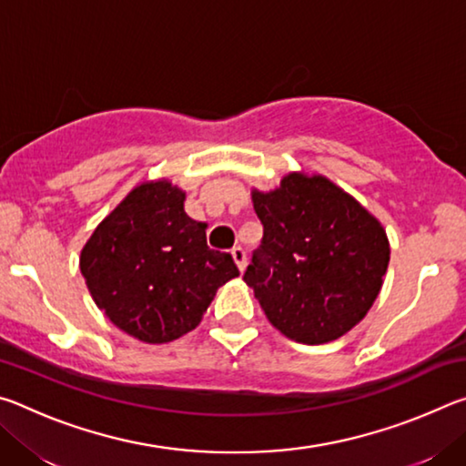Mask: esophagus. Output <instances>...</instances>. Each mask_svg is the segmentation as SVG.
Returning <instances> with one entry per match:
<instances>
[{"instance_id": "esophagus-1", "label": "esophagus", "mask_w": 466, "mask_h": 466, "mask_svg": "<svg viewBox=\"0 0 466 466\" xmlns=\"http://www.w3.org/2000/svg\"><path fill=\"white\" fill-rule=\"evenodd\" d=\"M232 258L236 267H238V271L242 273L244 267H247V252H244L240 247L238 248H232Z\"/></svg>"}]
</instances>
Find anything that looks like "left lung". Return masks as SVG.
I'll list each match as a JSON object with an SVG mask.
<instances>
[{
  "mask_svg": "<svg viewBox=\"0 0 466 466\" xmlns=\"http://www.w3.org/2000/svg\"><path fill=\"white\" fill-rule=\"evenodd\" d=\"M250 197L263 242L244 281L267 320L304 345L350 333L382 289L390 261L382 224L333 180L302 170Z\"/></svg>",
  "mask_w": 466,
  "mask_h": 466,
  "instance_id": "1",
  "label": "left lung"
}]
</instances>
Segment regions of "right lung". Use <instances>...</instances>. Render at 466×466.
<instances>
[{
	"instance_id": "right-lung-1",
	"label": "right lung",
	"mask_w": 466,
	"mask_h": 466,
	"mask_svg": "<svg viewBox=\"0 0 466 466\" xmlns=\"http://www.w3.org/2000/svg\"><path fill=\"white\" fill-rule=\"evenodd\" d=\"M185 199L168 178L144 180L96 226L80 255L98 309L144 343L187 335L216 291L240 275L228 252L208 247V224L187 216Z\"/></svg>"
}]
</instances>
